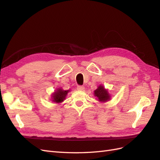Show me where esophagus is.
<instances>
[{"label":"esophagus","mask_w":160,"mask_h":160,"mask_svg":"<svg viewBox=\"0 0 160 160\" xmlns=\"http://www.w3.org/2000/svg\"><path fill=\"white\" fill-rule=\"evenodd\" d=\"M77 90H79V91H83L85 89V88H84L83 86L78 85V86L77 87Z\"/></svg>","instance_id":"esophagus-1"}]
</instances>
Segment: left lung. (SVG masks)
I'll return each mask as SVG.
<instances>
[{
    "label": "left lung",
    "instance_id": "left-lung-1",
    "mask_svg": "<svg viewBox=\"0 0 160 160\" xmlns=\"http://www.w3.org/2000/svg\"><path fill=\"white\" fill-rule=\"evenodd\" d=\"M94 95L97 97L98 101H101V102H105V101H108L111 99V96L108 91L105 89L104 87L101 85H99L95 91H94Z\"/></svg>",
    "mask_w": 160,
    "mask_h": 160
}]
</instances>
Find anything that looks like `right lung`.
Here are the masks:
<instances>
[{
    "label": "right lung",
    "mask_w": 160,
    "mask_h": 160,
    "mask_svg": "<svg viewBox=\"0 0 160 160\" xmlns=\"http://www.w3.org/2000/svg\"><path fill=\"white\" fill-rule=\"evenodd\" d=\"M69 92V90H63L61 88H58L54 93L52 94V101L57 103H60L62 102L65 99L66 96Z\"/></svg>",
    "instance_id": "add662e5"
}]
</instances>
